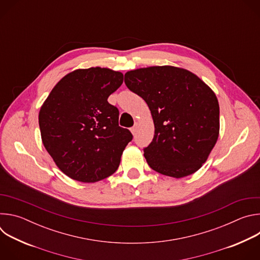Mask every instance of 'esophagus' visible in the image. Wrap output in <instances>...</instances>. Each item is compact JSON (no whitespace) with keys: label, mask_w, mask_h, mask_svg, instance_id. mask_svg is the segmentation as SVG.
Listing matches in <instances>:
<instances>
[{"label":"esophagus","mask_w":260,"mask_h":260,"mask_svg":"<svg viewBox=\"0 0 260 260\" xmlns=\"http://www.w3.org/2000/svg\"><path fill=\"white\" fill-rule=\"evenodd\" d=\"M137 127H138V123H136L132 128H131V132L133 133V135H135L137 133Z\"/></svg>","instance_id":"obj_1"}]
</instances>
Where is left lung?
I'll return each mask as SVG.
<instances>
[{
    "label": "left lung",
    "instance_id": "1",
    "mask_svg": "<svg viewBox=\"0 0 260 260\" xmlns=\"http://www.w3.org/2000/svg\"><path fill=\"white\" fill-rule=\"evenodd\" d=\"M124 83L151 111L154 137L144 148L149 167L174 178L201 169L219 136L214 91L193 73L172 66L128 71Z\"/></svg>",
    "mask_w": 260,
    "mask_h": 260
}]
</instances>
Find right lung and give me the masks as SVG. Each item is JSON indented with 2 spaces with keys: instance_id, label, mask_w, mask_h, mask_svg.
Wrapping results in <instances>:
<instances>
[{
  "instance_id": "add662e5",
  "label": "right lung",
  "mask_w": 260,
  "mask_h": 260,
  "mask_svg": "<svg viewBox=\"0 0 260 260\" xmlns=\"http://www.w3.org/2000/svg\"><path fill=\"white\" fill-rule=\"evenodd\" d=\"M122 82L120 72L100 67L79 69L60 79L42 105V142L68 177L93 183L118 169L133 135L119 126V111L108 98Z\"/></svg>"
}]
</instances>
